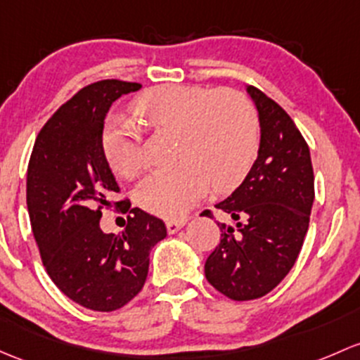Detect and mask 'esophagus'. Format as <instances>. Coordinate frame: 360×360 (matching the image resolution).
Masks as SVG:
<instances>
[{"label":"esophagus","mask_w":360,"mask_h":360,"mask_svg":"<svg viewBox=\"0 0 360 360\" xmlns=\"http://www.w3.org/2000/svg\"><path fill=\"white\" fill-rule=\"evenodd\" d=\"M184 224H186V221H167L169 234H176L177 231L184 228Z\"/></svg>","instance_id":"1"}]
</instances>
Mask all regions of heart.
<instances>
[{"mask_svg":"<svg viewBox=\"0 0 360 360\" xmlns=\"http://www.w3.org/2000/svg\"><path fill=\"white\" fill-rule=\"evenodd\" d=\"M143 127L177 136L172 169L155 170L136 188L139 207L165 219H181L210 190L236 188L259 148V120L240 91L164 84L132 101ZM105 158L117 176L134 177L141 169L136 132L110 119L101 136Z\"/></svg>","mask_w":360,"mask_h":360,"instance_id":"1","label":"heart"}]
</instances>
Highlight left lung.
I'll use <instances>...</instances> for the list:
<instances>
[{"label":"left lung","instance_id":"left-lung-1","mask_svg":"<svg viewBox=\"0 0 360 360\" xmlns=\"http://www.w3.org/2000/svg\"><path fill=\"white\" fill-rule=\"evenodd\" d=\"M260 124L257 160L217 209L221 243L205 262V278L231 300H253L285 279L300 253L314 203L310 151L291 117L262 91L247 86ZM209 214V212H207Z\"/></svg>","mask_w":360,"mask_h":360}]
</instances>
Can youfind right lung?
Wrapping results in <instances>:
<instances>
[{
  "label": "right lung",
  "instance_id": "1",
  "mask_svg": "<svg viewBox=\"0 0 360 360\" xmlns=\"http://www.w3.org/2000/svg\"><path fill=\"white\" fill-rule=\"evenodd\" d=\"M138 89L117 79L82 88L44 124L29 160L27 210L44 267L63 295L98 312L124 307L141 291L150 250L167 236L164 221L138 207L119 234L100 228L101 209L119 191L101 146L105 117Z\"/></svg>",
  "mask_w": 360,
  "mask_h": 360
}]
</instances>
